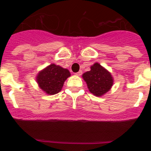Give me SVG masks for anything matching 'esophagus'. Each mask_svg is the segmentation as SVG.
<instances>
[{
	"label": "esophagus",
	"mask_w": 151,
	"mask_h": 151,
	"mask_svg": "<svg viewBox=\"0 0 151 151\" xmlns=\"http://www.w3.org/2000/svg\"><path fill=\"white\" fill-rule=\"evenodd\" d=\"M82 70H80V71H78V73H76V75H77V76H82Z\"/></svg>",
	"instance_id": "34e87169"
}]
</instances>
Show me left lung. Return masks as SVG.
<instances>
[{"label":"left lung","instance_id":"obj_1","mask_svg":"<svg viewBox=\"0 0 151 151\" xmlns=\"http://www.w3.org/2000/svg\"><path fill=\"white\" fill-rule=\"evenodd\" d=\"M82 77L91 93L95 96L104 94L110 90L113 83L111 74L97 63L91 66L90 71L84 73Z\"/></svg>","mask_w":151,"mask_h":151}]
</instances>
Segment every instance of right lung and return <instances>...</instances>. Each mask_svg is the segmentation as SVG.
<instances>
[{
	"label": "right lung",
	"mask_w": 151,
	"mask_h": 151,
	"mask_svg": "<svg viewBox=\"0 0 151 151\" xmlns=\"http://www.w3.org/2000/svg\"><path fill=\"white\" fill-rule=\"evenodd\" d=\"M70 76L68 69L55 64H50L38 73L37 82L39 87L48 94H55L60 91L64 82Z\"/></svg>",
	"instance_id": "add662e5"
}]
</instances>
